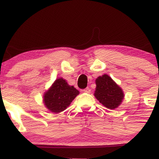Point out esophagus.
Segmentation results:
<instances>
[{
    "instance_id": "34e87169",
    "label": "esophagus",
    "mask_w": 159,
    "mask_h": 159,
    "mask_svg": "<svg viewBox=\"0 0 159 159\" xmlns=\"http://www.w3.org/2000/svg\"><path fill=\"white\" fill-rule=\"evenodd\" d=\"M83 91H84V93H90L91 90L90 89V87H87V88L84 89Z\"/></svg>"
}]
</instances>
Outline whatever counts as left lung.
I'll list each match as a JSON object with an SVG mask.
<instances>
[{
    "instance_id": "left-lung-1",
    "label": "left lung",
    "mask_w": 159,
    "mask_h": 159,
    "mask_svg": "<svg viewBox=\"0 0 159 159\" xmlns=\"http://www.w3.org/2000/svg\"><path fill=\"white\" fill-rule=\"evenodd\" d=\"M94 96L99 102L107 108H116L121 105L124 96L123 89L107 74L98 76L96 79Z\"/></svg>"
}]
</instances>
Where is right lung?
Instances as JSON below:
<instances>
[{"instance_id":"1","label":"right lung","mask_w":159,"mask_h":159,"mask_svg":"<svg viewBox=\"0 0 159 159\" xmlns=\"http://www.w3.org/2000/svg\"><path fill=\"white\" fill-rule=\"evenodd\" d=\"M78 94L79 91L73 86L69 85L63 78H58L45 92L43 103L51 112L58 114L66 110Z\"/></svg>"}]
</instances>
